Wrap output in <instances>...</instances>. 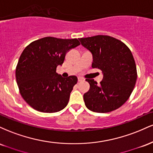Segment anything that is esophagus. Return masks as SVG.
Returning a JSON list of instances; mask_svg holds the SVG:
<instances>
[{
	"label": "esophagus",
	"instance_id": "1",
	"mask_svg": "<svg viewBox=\"0 0 153 153\" xmlns=\"http://www.w3.org/2000/svg\"><path fill=\"white\" fill-rule=\"evenodd\" d=\"M84 79L82 78H78V82H81V81H82V80H83Z\"/></svg>",
	"mask_w": 153,
	"mask_h": 153
}]
</instances>
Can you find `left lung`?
<instances>
[{
    "label": "left lung",
    "instance_id": "obj_1",
    "mask_svg": "<svg viewBox=\"0 0 153 153\" xmlns=\"http://www.w3.org/2000/svg\"><path fill=\"white\" fill-rule=\"evenodd\" d=\"M93 54V68L103 72L100 84L86 79L90 89L83 95L85 106L98 113H107L122 106L129 98L137 78L132 54L122 41L107 35L78 39Z\"/></svg>",
    "mask_w": 153,
    "mask_h": 153
}]
</instances>
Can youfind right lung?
I'll return each instance as SVG.
<instances>
[{"instance_id":"obj_1","label":"right lung","mask_w":153,"mask_h":153,"mask_svg":"<svg viewBox=\"0 0 153 153\" xmlns=\"http://www.w3.org/2000/svg\"><path fill=\"white\" fill-rule=\"evenodd\" d=\"M80 45L77 39L47 36L32 42L23 51L16 78L22 98L34 109L54 113L68 105L78 78H62L56 69L64 62L67 52Z\"/></svg>"}]
</instances>
